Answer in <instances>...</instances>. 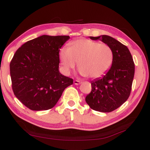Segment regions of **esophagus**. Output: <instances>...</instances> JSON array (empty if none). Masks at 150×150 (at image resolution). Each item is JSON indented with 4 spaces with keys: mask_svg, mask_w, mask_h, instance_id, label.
I'll return each instance as SVG.
<instances>
[{
    "mask_svg": "<svg viewBox=\"0 0 150 150\" xmlns=\"http://www.w3.org/2000/svg\"><path fill=\"white\" fill-rule=\"evenodd\" d=\"M81 83V81H77V80H75V81H74V84L76 85H79Z\"/></svg>",
    "mask_w": 150,
    "mask_h": 150,
    "instance_id": "1",
    "label": "esophagus"
}]
</instances>
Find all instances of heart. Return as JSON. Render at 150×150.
Instances as JSON below:
<instances>
[{"mask_svg":"<svg viewBox=\"0 0 150 150\" xmlns=\"http://www.w3.org/2000/svg\"><path fill=\"white\" fill-rule=\"evenodd\" d=\"M59 59L63 71L69 74L78 62L81 74L97 79L107 72L111 67L114 53L110 46L89 39H80L63 47L59 50Z\"/></svg>","mask_w":150,"mask_h":150,"instance_id":"1","label":"heart"}]
</instances>
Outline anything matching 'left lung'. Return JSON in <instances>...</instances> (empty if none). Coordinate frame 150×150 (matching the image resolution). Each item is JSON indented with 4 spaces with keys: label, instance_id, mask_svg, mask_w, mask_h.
<instances>
[{
    "label": "left lung",
    "instance_id": "8db88e82",
    "mask_svg": "<svg viewBox=\"0 0 150 150\" xmlns=\"http://www.w3.org/2000/svg\"><path fill=\"white\" fill-rule=\"evenodd\" d=\"M108 44L114 53L112 64L103 76L91 82V91L85 101L94 110L109 112L128 100L132 89L134 63L128 48L115 39L106 35L89 37Z\"/></svg>",
    "mask_w": 150,
    "mask_h": 150
}]
</instances>
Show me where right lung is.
<instances>
[{"label": "right lung", "mask_w": 150, "mask_h": 150, "mask_svg": "<svg viewBox=\"0 0 150 150\" xmlns=\"http://www.w3.org/2000/svg\"><path fill=\"white\" fill-rule=\"evenodd\" d=\"M69 36H40L19 48L10 63L16 97L32 110L50 109L73 80L59 72V50Z\"/></svg>", "instance_id": "right-lung-1"}]
</instances>
